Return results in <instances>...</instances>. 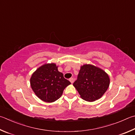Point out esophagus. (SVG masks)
Listing matches in <instances>:
<instances>
[{
  "label": "esophagus",
  "instance_id": "obj_1",
  "mask_svg": "<svg viewBox=\"0 0 135 135\" xmlns=\"http://www.w3.org/2000/svg\"><path fill=\"white\" fill-rule=\"evenodd\" d=\"M69 80H70V81L71 82V83H72V84H73V83H74V78H71Z\"/></svg>",
  "mask_w": 135,
  "mask_h": 135
}]
</instances>
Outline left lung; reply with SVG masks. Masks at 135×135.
<instances>
[{
	"label": "left lung",
	"instance_id": "1",
	"mask_svg": "<svg viewBox=\"0 0 135 135\" xmlns=\"http://www.w3.org/2000/svg\"><path fill=\"white\" fill-rule=\"evenodd\" d=\"M110 84V78L106 73L90 64L81 67L77 80L73 85L81 97L88 102H94L102 97Z\"/></svg>",
	"mask_w": 135,
	"mask_h": 135
}]
</instances>
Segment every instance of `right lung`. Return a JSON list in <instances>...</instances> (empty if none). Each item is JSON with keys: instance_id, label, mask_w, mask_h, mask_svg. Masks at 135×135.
I'll return each instance as SVG.
<instances>
[{"instance_id": "add662e5", "label": "right lung", "mask_w": 135, "mask_h": 135, "mask_svg": "<svg viewBox=\"0 0 135 135\" xmlns=\"http://www.w3.org/2000/svg\"><path fill=\"white\" fill-rule=\"evenodd\" d=\"M31 86L37 97L44 102L51 103L61 96L65 88L71 84L58 71L54 63L38 68L32 75Z\"/></svg>"}]
</instances>
